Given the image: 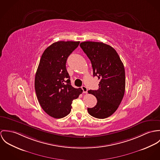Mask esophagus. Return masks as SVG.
Masks as SVG:
<instances>
[{"mask_svg": "<svg viewBox=\"0 0 160 160\" xmlns=\"http://www.w3.org/2000/svg\"><path fill=\"white\" fill-rule=\"evenodd\" d=\"M82 90H83V93H87V92H88V88H87L86 87L83 86V87H82Z\"/></svg>", "mask_w": 160, "mask_h": 160, "instance_id": "obj_1", "label": "esophagus"}]
</instances>
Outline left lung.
I'll return each mask as SVG.
<instances>
[{
    "instance_id": "obj_1",
    "label": "left lung",
    "mask_w": 160,
    "mask_h": 160,
    "mask_svg": "<svg viewBox=\"0 0 160 160\" xmlns=\"http://www.w3.org/2000/svg\"><path fill=\"white\" fill-rule=\"evenodd\" d=\"M80 46L91 62L93 76L100 79L99 89L88 91L98 102L94 107L88 108V112L93 117L106 118L117 110L124 96L123 64L116 50L106 43L87 41Z\"/></svg>"
}]
</instances>
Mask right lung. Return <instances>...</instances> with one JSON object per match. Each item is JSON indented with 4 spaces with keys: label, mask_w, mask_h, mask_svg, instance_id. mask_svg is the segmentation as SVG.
Wrapping results in <instances>:
<instances>
[{
    "label": "right lung",
    "mask_w": 160,
    "mask_h": 160,
    "mask_svg": "<svg viewBox=\"0 0 160 160\" xmlns=\"http://www.w3.org/2000/svg\"><path fill=\"white\" fill-rule=\"evenodd\" d=\"M79 43L73 41L54 42L42 54L36 72L37 99L43 110L55 118L67 116L71 111L72 101L83 92L82 88L72 86L66 66L68 56Z\"/></svg>",
    "instance_id": "add662e5"
}]
</instances>
